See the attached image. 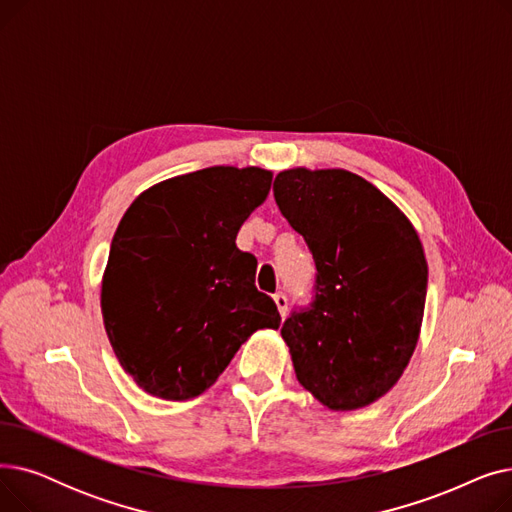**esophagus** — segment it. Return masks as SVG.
<instances>
[{
  "label": "esophagus",
  "instance_id": "1",
  "mask_svg": "<svg viewBox=\"0 0 512 512\" xmlns=\"http://www.w3.org/2000/svg\"><path fill=\"white\" fill-rule=\"evenodd\" d=\"M274 301H276V307H278L280 315L286 317V313H288V297H286V294L284 292H276L274 294Z\"/></svg>",
  "mask_w": 512,
  "mask_h": 512
}]
</instances>
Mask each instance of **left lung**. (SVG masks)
Listing matches in <instances>:
<instances>
[{
	"label": "left lung",
	"mask_w": 512,
	"mask_h": 512,
	"mask_svg": "<svg viewBox=\"0 0 512 512\" xmlns=\"http://www.w3.org/2000/svg\"><path fill=\"white\" fill-rule=\"evenodd\" d=\"M274 197L317 267L313 301L282 338L297 380L332 411L382 398L419 340L427 261L413 224L382 191L346 170L294 168Z\"/></svg>",
	"instance_id": "left-lung-1"
}]
</instances>
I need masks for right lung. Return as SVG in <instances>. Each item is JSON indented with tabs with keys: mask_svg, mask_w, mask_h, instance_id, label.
<instances>
[{
	"mask_svg": "<svg viewBox=\"0 0 512 512\" xmlns=\"http://www.w3.org/2000/svg\"><path fill=\"white\" fill-rule=\"evenodd\" d=\"M272 186L261 168L213 166L159 182L126 209L101 282L107 338L147 394L205 392L242 342L278 330L257 259L236 247L240 226Z\"/></svg>",
	"mask_w": 512,
	"mask_h": 512,
	"instance_id": "right-lung-1",
	"label": "right lung"
}]
</instances>
